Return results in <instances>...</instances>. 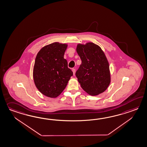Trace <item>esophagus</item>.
Returning <instances> with one entry per match:
<instances>
[{"label":"esophagus","instance_id":"esophagus-1","mask_svg":"<svg viewBox=\"0 0 147 147\" xmlns=\"http://www.w3.org/2000/svg\"><path fill=\"white\" fill-rule=\"evenodd\" d=\"M72 72H73V75H75V69H72Z\"/></svg>","mask_w":147,"mask_h":147}]
</instances>
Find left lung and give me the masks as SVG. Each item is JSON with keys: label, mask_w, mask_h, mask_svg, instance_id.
Here are the masks:
<instances>
[{"label": "left lung", "mask_w": 147, "mask_h": 147, "mask_svg": "<svg viewBox=\"0 0 147 147\" xmlns=\"http://www.w3.org/2000/svg\"><path fill=\"white\" fill-rule=\"evenodd\" d=\"M76 52L82 64L76 76L82 89L92 96L104 92L111 83L109 63L104 52L91 42L78 44Z\"/></svg>", "instance_id": "left-lung-1"}]
</instances>
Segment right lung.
Returning <instances> with one entry per match:
<instances>
[{
    "mask_svg": "<svg viewBox=\"0 0 147 147\" xmlns=\"http://www.w3.org/2000/svg\"><path fill=\"white\" fill-rule=\"evenodd\" d=\"M68 45L53 42L44 46L36 55L33 79L37 88L47 97L59 96L65 88L73 72L64 58Z\"/></svg>",
    "mask_w": 147,
    "mask_h": 147,
    "instance_id": "obj_1",
    "label": "right lung"
}]
</instances>
